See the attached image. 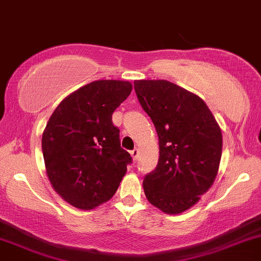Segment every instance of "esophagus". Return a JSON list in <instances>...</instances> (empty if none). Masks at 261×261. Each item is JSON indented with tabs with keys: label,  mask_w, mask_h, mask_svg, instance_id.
<instances>
[{
	"label": "esophagus",
	"mask_w": 261,
	"mask_h": 261,
	"mask_svg": "<svg viewBox=\"0 0 261 261\" xmlns=\"http://www.w3.org/2000/svg\"><path fill=\"white\" fill-rule=\"evenodd\" d=\"M138 154H139V150L137 149V148H134L133 150H130V155H132V158H133L134 162H136L137 159H138Z\"/></svg>",
	"instance_id": "esophagus-1"
}]
</instances>
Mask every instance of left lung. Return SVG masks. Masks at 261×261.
<instances>
[{
  "label": "left lung",
  "instance_id": "left-lung-1",
  "mask_svg": "<svg viewBox=\"0 0 261 261\" xmlns=\"http://www.w3.org/2000/svg\"><path fill=\"white\" fill-rule=\"evenodd\" d=\"M134 89L159 138L158 165L143 180L144 194L165 214H180L195 205L217 178L220 127L200 97L169 81H134Z\"/></svg>",
  "mask_w": 261,
  "mask_h": 261
}]
</instances>
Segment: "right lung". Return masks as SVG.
Here are the masks:
<instances>
[{"label":"right lung","instance_id":"1","mask_svg":"<svg viewBox=\"0 0 261 261\" xmlns=\"http://www.w3.org/2000/svg\"><path fill=\"white\" fill-rule=\"evenodd\" d=\"M128 81L100 80L67 96L42 134L46 173L67 203L91 210L116 194L132 162L112 114L132 92Z\"/></svg>","mask_w":261,"mask_h":261}]
</instances>
